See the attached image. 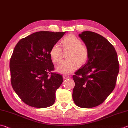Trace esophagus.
<instances>
[{
	"label": "esophagus",
	"mask_w": 128,
	"mask_h": 128,
	"mask_svg": "<svg viewBox=\"0 0 128 128\" xmlns=\"http://www.w3.org/2000/svg\"><path fill=\"white\" fill-rule=\"evenodd\" d=\"M63 78H64V79H67V78H70V77L69 76L64 75V76H63Z\"/></svg>",
	"instance_id": "esophagus-1"
}]
</instances>
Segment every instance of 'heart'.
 Wrapping results in <instances>:
<instances>
[{"instance_id": "heart-1", "label": "heart", "mask_w": 128, "mask_h": 128, "mask_svg": "<svg viewBox=\"0 0 128 128\" xmlns=\"http://www.w3.org/2000/svg\"><path fill=\"white\" fill-rule=\"evenodd\" d=\"M64 50H70L67 55V60L62 61L56 67V71L63 74H72L78 66H82L88 61L89 50L86 46L76 36L70 34L61 40ZM50 56L54 63H58L62 59V48L58 43L52 46L50 51Z\"/></svg>"}]
</instances>
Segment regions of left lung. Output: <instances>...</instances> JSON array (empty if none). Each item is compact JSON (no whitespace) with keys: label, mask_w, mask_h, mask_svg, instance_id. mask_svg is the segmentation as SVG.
I'll return each instance as SVG.
<instances>
[{"label":"left lung","mask_w":128,"mask_h":128,"mask_svg":"<svg viewBox=\"0 0 128 128\" xmlns=\"http://www.w3.org/2000/svg\"><path fill=\"white\" fill-rule=\"evenodd\" d=\"M89 50L86 64L75 72L72 98L82 108L98 106L115 88L119 64L114 46L102 36L85 31L79 34Z\"/></svg>","instance_id":"obj_1"}]
</instances>
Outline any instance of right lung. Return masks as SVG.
<instances>
[{
    "instance_id": "obj_1",
    "label": "right lung",
    "mask_w": 128,
    "mask_h": 128,
    "mask_svg": "<svg viewBox=\"0 0 128 128\" xmlns=\"http://www.w3.org/2000/svg\"><path fill=\"white\" fill-rule=\"evenodd\" d=\"M65 33L36 32L19 40L14 48L10 61L11 84L26 105L46 108L54 103L63 78L52 72L54 67L50 51Z\"/></svg>"
}]
</instances>
